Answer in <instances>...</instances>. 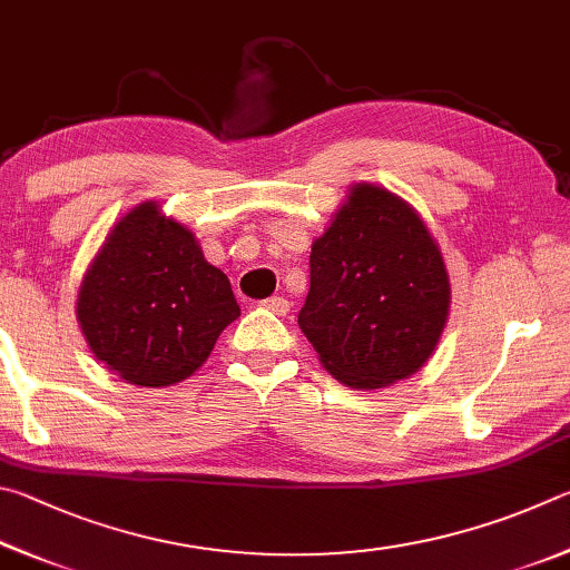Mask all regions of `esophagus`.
I'll return each instance as SVG.
<instances>
[{"instance_id": "esophagus-1", "label": "esophagus", "mask_w": 570, "mask_h": 570, "mask_svg": "<svg viewBox=\"0 0 570 570\" xmlns=\"http://www.w3.org/2000/svg\"><path fill=\"white\" fill-rule=\"evenodd\" d=\"M259 305L267 307V311L275 313V315H287V311H291V303H287L285 297H279V295L267 297V301H263Z\"/></svg>"}]
</instances>
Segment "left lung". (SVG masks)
<instances>
[{"mask_svg":"<svg viewBox=\"0 0 570 570\" xmlns=\"http://www.w3.org/2000/svg\"><path fill=\"white\" fill-rule=\"evenodd\" d=\"M451 307V279L415 209L357 183L311 253L297 325L335 381L385 387L421 371Z\"/></svg>","mask_w":570,"mask_h":570,"instance_id":"1","label":"left lung"}]
</instances>
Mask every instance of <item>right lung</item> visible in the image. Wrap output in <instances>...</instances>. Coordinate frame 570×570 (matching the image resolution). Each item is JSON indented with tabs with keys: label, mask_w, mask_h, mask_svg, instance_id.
Returning <instances> with one entry per match:
<instances>
[{
	"label": "right lung",
	"mask_w": 570,
	"mask_h": 570,
	"mask_svg": "<svg viewBox=\"0 0 570 570\" xmlns=\"http://www.w3.org/2000/svg\"><path fill=\"white\" fill-rule=\"evenodd\" d=\"M237 315L227 275L153 199L109 229L77 295L89 351L122 381L142 387L193 375Z\"/></svg>",
	"instance_id": "obj_1"
}]
</instances>
